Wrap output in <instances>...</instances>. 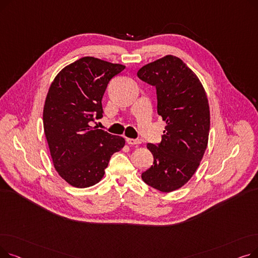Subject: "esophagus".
<instances>
[{"label": "esophagus", "mask_w": 258, "mask_h": 258, "mask_svg": "<svg viewBox=\"0 0 258 258\" xmlns=\"http://www.w3.org/2000/svg\"><path fill=\"white\" fill-rule=\"evenodd\" d=\"M126 142H127V144H130V145H139V144H141V141L138 140V139H131V138H127V139H126Z\"/></svg>", "instance_id": "esophagus-1"}]
</instances>
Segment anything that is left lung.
Returning <instances> with one entry per match:
<instances>
[{"label": "left lung", "mask_w": 258, "mask_h": 258, "mask_svg": "<svg viewBox=\"0 0 258 258\" xmlns=\"http://www.w3.org/2000/svg\"><path fill=\"white\" fill-rule=\"evenodd\" d=\"M137 75L156 87L158 114L166 122L161 143L147 144L154 163L141 177L155 189L171 192L191 179L207 148V94L195 72L173 55L143 66Z\"/></svg>", "instance_id": "1"}]
</instances>
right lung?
I'll use <instances>...</instances> for the list:
<instances>
[{"mask_svg":"<svg viewBox=\"0 0 258 258\" xmlns=\"http://www.w3.org/2000/svg\"><path fill=\"white\" fill-rule=\"evenodd\" d=\"M125 69L93 56L66 66L53 79L44 105V132L54 168L76 188L97 184L124 138L94 128L102 117L101 100L110 81Z\"/></svg>","mask_w":258,"mask_h":258,"instance_id":"1","label":"right lung"}]
</instances>
